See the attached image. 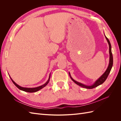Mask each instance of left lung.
I'll return each instance as SVG.
<instances>
[{"instance_id": "left-lung-1", "label": "left lung", "mask_w": 121, "mask_h": 121, "mask_svg": "<svg viewBox=\"0 0 121 121\" xmlns=\"http://www.w3.org/2000/svg\"><path fill=\"white\" fill-rule=\"evenodd\" d=\"M105 37L106 38V39H107V41L108 43V45H109V65L108 66V68L107 69V70H106V71L104 72V74L102 75L99 78L97 81L94 83V84H93V85H91V86H86V85H84V84H82L81 83H80L79 82H78L76 81L75 80H74V79H73L72 77L70 75V74H69V76H70V77L71 78V79L73 80V81H74L76 84H77V85H78L79 86H81V87H82L83 88H87V89H92V88H94L95 87H96L97 86H99L101 85V84H102V83H103L105 80L106 79H107L108 77L109 74V73H110L111 72V70L112 69V65H113V57H112V50H111V43L110 42H109L108 39L106 37V36H105Z\"/></svg>"}]
</instances>
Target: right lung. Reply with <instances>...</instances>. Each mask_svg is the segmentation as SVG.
<instances>
[{
  "instance_id": "obj_1",
  "label": "right lung",
  "mask_w": 121,
  "mask_h": 121,
  "mask_svg": "<svg viewBox=\"0 0 121 121\" xmlns=\"http://www.w3.org/2000/svg\"><path fill=\"white\" fill-rule=\"evenodd\" d=\"M50 76H49V79L48 80V81H47L44 84H43V85L42 86H40L37 87H36V88H24V87H21L19 85H18L15 82H14L13 80L12 79V78H10L11 80H12V81H13V83L19 89L21 90H23L24 91H25V92H37L38 90L41 89L42 88H43V87H44L45 86H46L47 85V84L48 83L49 81V80H50Z\"/></svg>"
}]
</instances>
